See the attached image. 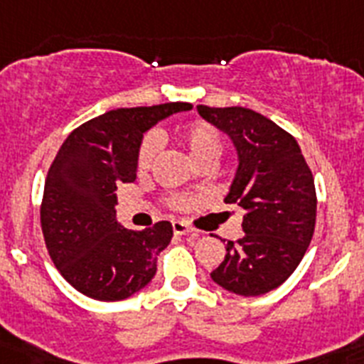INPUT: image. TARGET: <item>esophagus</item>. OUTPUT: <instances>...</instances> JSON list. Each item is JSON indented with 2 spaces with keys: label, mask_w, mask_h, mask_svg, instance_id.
<instances>
[{
  "label": "esophagus",
  "mask_w": 364,
  "mask_h": 364,
  "mask_svg": "<svg viewBox=\"0 0 364 364\" xmlns=\"http://www.w3.org/2000/svg\"><path fill=\"white\" fill-rule=\"evenodd\" d=\"M173 230H175V234H178V236H186V234H195V230L191 229L188 223H184V221H173Z\"/></svg>",
  "instance_id": "obj_1"
}]
</instances>
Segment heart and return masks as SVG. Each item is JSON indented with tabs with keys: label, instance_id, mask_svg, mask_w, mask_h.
I'll list each match as a JSON object with an SVG mask.
<instances>
[{
	"label": "heart",
	"instance_id": "obj_1",
	"mask_svg": "<svg viewBox=\"0 0 364 364\" xmlns=\"http://www.w3.org/2000/svg\"><path fill=\"white\" fill-rule=\"evenodd\" d=\"M180 139L195 164H203L208 160L215 161L223 150L221 134L215 126L208 124V122H191L182 130ZM158 150H160V139L154 134L146 135L141 143L139 152H137V169L149 171L154 165ZM173 203L178 208H184L189 204V199L188 197H175Z\"/></svg>",
	"mask_w": 364,
	"mask_h": 364
}]
</instances>
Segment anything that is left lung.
I'll use <instances>...</instances> for the list:
<instances>
[{
  "instance_id": "obj_1",
  "label": "left lung",
  "mask_w": 364,
  "mask_h": 364,
  "mask_svg": "<svg viewBox=\"0 0 364 364\" xmlns=\"http://www.w3.org/2000/svg\"><path fill=\"white\" fill-rule=\"evenodd\" d=\"M199 115L229 135L238 169L227 204L245 210L243 236L210 277L238 296L281 287L301 262L316 225L314 178L292 135L247 107L197 106Z\"/></svg>"
}]
</instances>
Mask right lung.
Wrapping results in <instances>:
<instances>
[{
	"label": "right lung",
	"instance_id": "right-lung-1",
	"mask_svg": "<svg viewBox=\"0 0 364 364\" xmlns=\"http://www.w3.org/2000/svg\"><path fill=\"white\" fill-rule=\"evenodd\" d=\"M186 102L121 107L77 126L48 171L41 227L55 268L77 292L98 301H121L156 275L158 255L173 238L160 221L128 230L117 221V186L134 182L137 152L146 130Z\"/></svg>",
	"mask_w": 364,
	"mask_h": 364
}]
</instances>
